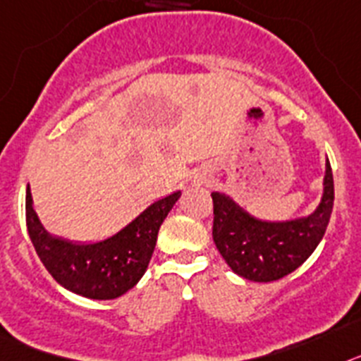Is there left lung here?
Returning a JSON list of instances; mask_svg holds the SVG:
<instances>
[{"instance_id":"obj_1","label":"left lung","mask_w":361,"mask_h":361,"mask_svg":"<svg viewBox=\"0 0 361 361\" xmlns=\"http://www.w3.org/2000/svg\"><path fill=\"white\" fill-rule=\"evenodd\" d=\"M324 183V198L314 214L285 224L259 221L227 196L212 192V238L228 267L250 281H276L296 271L314 252L331 219L334 181L329 159Z\"/></svg>"}]
</instances>
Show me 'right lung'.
<instances>
[{
	"label": "right lung",
	"mask_w": 361,
	"mask_h": 361,
	"mask_svg": "<svg viewBox=\"0 0 361 361\" xmlns=\"http://www.w3.org/2000/svg\"><path fill=\"white\" fill-rule=\"evenodd\" d=\"M180 196L181 192H174L156 202L109 240L94 245H74L45 233L27 189V228L37 256L59 285L90 300H114L133 289L145 274L159 227Z\"/></svg>",
	"instance_id": "add662e5"
}]
</instances>
